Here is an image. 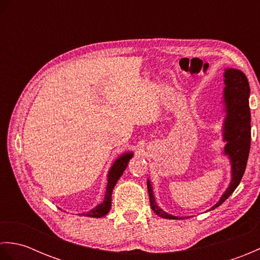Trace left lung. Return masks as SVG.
I'll return each instance as SVG.
<instances>
[{"mask_svg":"<svg viewBox=\"0 0 260 260\" xmlns=\"http://www.w3.org/2000/svg\"><path fill=\"white\" fill-rule=\"evenodd\" d=\"M224 90L223 103L227 113L223 123V141L227 142L223 153L228 155L231 163V181L228 189L224 191L217 204L210 209L213 210L227 200L233 194L236 187L239 185L245 173L250 150L251 126H250V108L249 95L250 88L246 75L242 71L234 68L224 70ZM147 190L150 197L151 208L158 217L165 219H179L169 214L159 208L153 194L151 181L147 180Z\"/></svg>","mask_w":260,"mask_h":260,"instance_id":"obj_1","label":"left lung"}]
</instances>
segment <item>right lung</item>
Masks as SVG:
<instances>
[{"instance_id": "obj_1", "label": "right lung", "mask_w": 260, "mask_h": 260, "mask_svg": "<svg viewBox=\"0 0 260 260\" xmlns=\"http://www.w3.org/2000/svg\"><path fill=\"white\" fill-rule=\"evenodd\" d=\"M132 157H133V153H125L116 159L108 172L106 194H105L103 203L98 204L97 207L90 210V211H88L87 213H81L82 215H86V217H92V218H102L109 212L110 207H112V193H113L114 186L116 185V183H117V181L119 180L121 174H123L127 164H128L129 159Z\"/></svg>"}]
</instances>
